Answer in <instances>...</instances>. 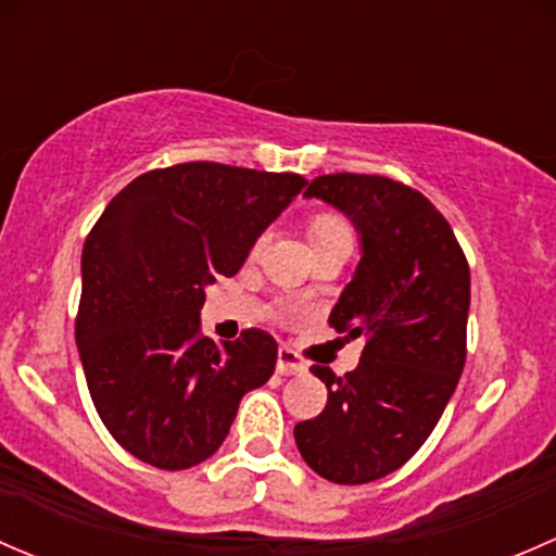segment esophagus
<instances>
[{
    "label": "esophagus",
    "instance_id": "esophagus-1",
    "mask_svg": "<svg viewBox=\"0 0 556 556\" xmlns=\"http://www.w3.org/2000/svg\"><path fill=\"white\" fill-rule=\"evenodd\" d=\"M277 372H279V376H301V372H306V362H303L301 356L293 352V349L279 346Z\"/></svg>",
    "mask_w": 556,
    "mask_h": 556
}]
</instances>
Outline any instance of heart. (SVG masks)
<instances>
[{"label": "heart", "mask_w": 556, "mask_h": 556, "mask_svg": "<svg viewBox=\"0 0 556 556\" xmlns=\"http://www.w3.org/2000/svg\"><path fill=\"white\" fill-rule=\"evenodd\" d=\"M308 233H312V242L319 244V242H330V239L352 237V229H349V224L341 218V215L325 213V215H317V218L312 220Z\"/></svg>", "instance_id": "1"}]
</instances>
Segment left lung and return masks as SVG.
<instances>
[{"label": "left lung", "instance_id": "obj_1", "mask_svg": "<svg viewBox=\"0 0 556 556\" xmlns=\"http://www.w3.org/2000/svg\"><path fill=\"white\" fill-rule=\"evenodd\" d=\"M352 218L362 258L330 327L365 336L356 370L312 372L327 386L317 418L295 426V445L338 484L381 479L418 453L458 386L466 362L471 277L464 250L424 194L383 175L336 173L308 184Z\"/></svg>", "mask_w": 556, "mask_h": 556}]
</instances>
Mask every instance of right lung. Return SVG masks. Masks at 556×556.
Segmentation results:
<instances>
[{
    "instance_id": "1",
    "label": "right lung",
    "mask_w": 556,
    "mask_h": 556,
    "mask_svg": "<svg viewBox=\"0 0 556 556\" xmlns=\"http://www.w3.org/2000/svg\"><path fill=\"white\" fill-rule=\"evenodd\" d=\"M306 186L295 173L184 162L138 175L81 250L77 346L103 426L143 464L180 471L224 445L239 400L271 378L277 341L200 330L204 288L233 277Z\"/></svg>"
}]
</instances>
